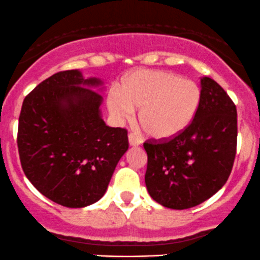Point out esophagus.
<instances>
[{
  "label": "esophagus",
  "instance_id": "esophagus-1",
  "mask_svg": "<svg viewBox=\"0 0 260 260\" xmlns=\"http://www.w3.org/2000/svg\"><path fill=\"white\" fill-rule=\"evenodd\" d=\"M129 144L130 146H140L142 144V140L135 136L134 134H130L129 135Z\"/></svg>",
  "mask_w": 260,
  "mask_h": 260
}]
</instances>
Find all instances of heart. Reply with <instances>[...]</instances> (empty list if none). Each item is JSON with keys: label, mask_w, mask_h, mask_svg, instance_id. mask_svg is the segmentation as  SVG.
I'll list each match as a JSON object with an SVG mask.
<instances>
[{"label": "heart", "mask_w": 260, "mask_h": 260, "mask_svg": "<svg viewBox=\"0 0 260 260\" xmlns=\"http://www.w3.org/2000/svg\"><path fill=\"white\" fill-rule=\"evenodd\" d=\"M201 103V91L194 81L161 70H140L112 89L107 106L115 121L130 119L140 107L139 120L157 140L176 138L194 120Z\"/></svg>", "instance_id": "heart-1"}]
</instances>
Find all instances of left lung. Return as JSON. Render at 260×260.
<instances>
[{"mask_svg": "<svg viewBox=\"0 0 260 260\" xmlns=\"http://www.w3.org/2000/svg\"><path fill=\"white\" fill-rule=\"evenodd\" d=\"M194 120L176 138L150 140L145 183L154 201L184 210L216 194L231 174L237 148V109L224 89L203 77Z\"/></svg>", "mask_w": 260, "mask_h": 260, "instance_id": "8db88e82", "label": "left lung"}]
</instances>
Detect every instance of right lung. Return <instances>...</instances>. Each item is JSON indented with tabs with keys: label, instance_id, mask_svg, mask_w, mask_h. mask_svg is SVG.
Masks as SVG:
<instances>
[{
	"label": "right lung",
	"instance_id": "right-lung-1",
	"mask_svg": "<svg viewBox=\"0 0 260 260\" xmlns=\"http://www.w3.org/2000/svg\"><path fill=\"white\" fill-rule=\"evenodd\" d=\"M99 78L78 70L39 83L23 102L18 152L23 172L44 197L66 208L94 204L129 148L127 131L102 119Z\"/></svg>",
	"mask_w": 260,
	"mask_h": 260
}]
</instances>
